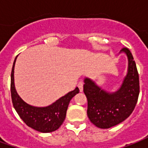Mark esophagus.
<instances>
[{
  "instance_id": "esophagus-1",
  "label": "esophagus",
  "mask_w": 148,
  "mask_h": 148,
  "mask_svg": "<svg viewBox=\"0 0 148 148\" xmlns=\"http://www.w3.org/2000/svg\"><path fill=\"white\" fill-rule=\"evenodd\" d=\"M77 87L79 88L80 92H82V91H83V82H82V80L79 81V82L77 83Z\"/></svg>"
}]
</instances>
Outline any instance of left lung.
Returning <instances> with one entry per match:
<instances>
[{
    "instance_id": "1",
    "label": "left lung",
    "mask_w": 148,
    "mask_h": 148,
    "mask_svg": "<svg viewBox=\"0 0 148 148\" xmlns=\"http://www.w3.org/2000/svg\"><path fill=\"white\" fill-rule=\"evenodd\" d=\"M128 58V70L120 90L109 93L89 78L85 79L84 93L88 101L87 115L90 121L100 128H109L127 119L136 106L140 93V80L133 56L123 47Z\"/></svg>"
}]
</instances>
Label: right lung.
Masks as SVG:
<instances>
[{"label":"right lung","instance_id":"1","mask_svg":"<svg viewBox=\"0 0 148 148\" xmlns=\"http://www.w3.org/2000/svg\"><path fill=\"white\" fill-rule=\"evenodd\" d=\"M16 57L15 58L11 73V97L12 105L16 111L28 127L40 132H51L57 130L61 126L66 114L68 105L72 97L79 93V89L76 87L65 96L51 106L38 108L29 106L19 97L14 86V66Z\"/></svg>","mask_w":148,"mask_h":148}]
</instances>
